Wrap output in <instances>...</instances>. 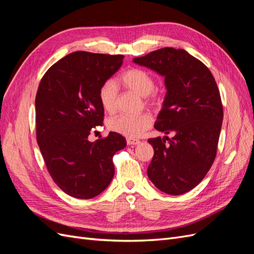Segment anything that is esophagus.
<instances>
[{"mask_svg":"<svg viewBox=\"0 0 254 254\" xmlns=\"http://www.w3.org/2000/svg\"><path fill=\"white\" fill-rule=\"evenodd\" d=\"M141 143V141L139 140H133V139H127V144L130 146H133V145H139Z\"/></svg>","mask_w":254,"mask_h":254,"instance_id":"34e87169","label":"esophagus"}]
</instances>
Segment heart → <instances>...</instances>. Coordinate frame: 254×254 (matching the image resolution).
<instances>
[{"instance_id":"b5f03b06","label":"heart","mask_w":254,"mask_h":254,"mask_svg":"<svg viewBox=\"0 0 254 254\" xmlns=\"http://www.w3.org/2000/svg\"><path fill=\"white\" fill-rule=\"evenodd\" d=\"M121 82L141 97L152 94L155 90V80L146 71L140 68H131L121 75ZM156 97V96H152ZM118 89L113 80L105 81L98 91V99L103 109L107 112H112L117 108ZM151 118L148 114L142 113L139 115L120 114L108 121V128L113 132L124 135L128 139H135L141 136L151 125Z\"/></svg>"}]
</instances>
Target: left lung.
Returning a JSON list of instances; mask_svg holds the SVG:
<instances>
[{
  "mask_svg": "<svg viewBox=\"0 0 254 254\" xmlns=\"http://www.w3.org/2000/svg\"><path fill=\"white\" fill-rule=\"evenodd\" d=\"M132 61L164 77L166 94L155 128L174 133L148 140L155 150L148 178L166 194H184L201 182L216 157L224 118L216 81L182 49H160Z\"/></svg>",
  "mask_w": 254,
  "mask_h": 254,
  "instance_id": "left-lung-1",
  "label": "left lung"
}]
</instances>
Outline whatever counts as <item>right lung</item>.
Wrapping results in <instances>:
<instances>
[{
	"mask_svg": "<svg viewBox=\"0 0 254 254\" xmlns=\"http://www.w3.org/2000/svg\"><path fill=\"white\" fill-rule=\"evenodd\" d=\"M123 59L71 53L49 68L38 88L37 142L53 180L72 197L90 199L104 191L114 176V153L126 147L117 132L88 140L90 130L104 120L99 88L119 71Z\"/></svg>",
	"mask_w": 254,
	"mask_h": 254,
	"instance_id": "1",
	"label": "right lung"
}]
</instances>
